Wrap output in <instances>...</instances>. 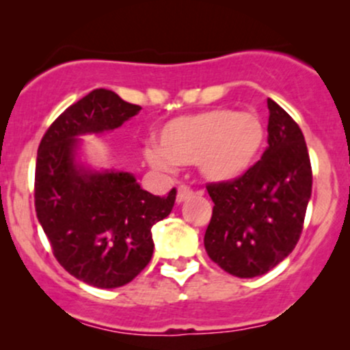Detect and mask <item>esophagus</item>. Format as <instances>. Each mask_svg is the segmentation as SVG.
I'll return each mask as SVG.
<instances>
[{
	"mask_svg": "<svg viewBox=\"0 0 350 350\" xmlns=\"http://www.w3.org/2000/svg\"><path fill=\"white\" fill-rule=\"evenodd\" d=\"M193 194H194V191L191 189L189 186H186V184H181V186L178 187V202L186 201V199H189Z\"/></svg>",
	"mask_w": 350,
	"mask_h": 350,
	"instance_id": "1",
	"label": "esophagus"
}]
</instances>
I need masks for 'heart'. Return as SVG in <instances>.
Masks as SVG:
<instances>
[{"mask_svg": "<svg viewBox=\"0 0 350 350\" xmlns=\"http://www.w3.org/2000/svg\"><path fill=\"white\" fill-rule=\"evenodd\" d=\"M264 141L266 129L257 114L209 109L171 119L161 129V148L148 146L144 154L161 171L196 163L207 181L228 183L256 163Z\"/></svg>", "mask_w": 350, "mask_h": 350, "instance_id": "heart-1", "label": "heart"}]
</instances>
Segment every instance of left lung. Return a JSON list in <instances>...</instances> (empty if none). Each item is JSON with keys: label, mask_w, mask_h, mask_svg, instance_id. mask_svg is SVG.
<instances>
[{"label": "left lung", "mask_w": 350, "mask_h": 350, "mask_svg": "<svg viewBox=\"0 0 350 350\" xmlns=\"http://www.w3.org/2000/svg\"><path fill=\"white\" fill-rule=\"evenodd\" d=\"M267 148L241 178L209 183L213 216L207 256L236 278L266 274L293 252L312 193L304 134L278 103L267 99Z\"/></svg>", "instance_id": "obj_1"}]
</instances>
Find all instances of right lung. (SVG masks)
Segmentation results:
<instances>
[{
    "instance_id": "obj_1",
    "label": "right lung",
    "mask_w": 350,
    "mask_h": 350,
    "mask_svg": "<svg viewBox=\"0 0 350 350\" xmlns=\"http://www.w3.org/2000/svg\"><path fill=\"white\" fill-rule=\"evenodd\" d=\"M139 109L94 90L55 119L38 148L34 207L53 254L69 274L101 289L124 286L148 266L151 228L172 211L176 187L159 198L129 172L76 166V136L116 129Z\"/></svg>"
}]
</instances>
